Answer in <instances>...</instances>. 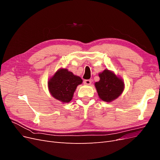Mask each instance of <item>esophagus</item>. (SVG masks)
Masks as SVG:
<instances>
[{
    "instance_id": "1",
    "label": "esophagus",
    "mask_w": 160,
    "mask_h": 160,
    "mask_svg": "<svg viewBox=\"0 0 160 160\" xmlns=\"http://www.w3.org/2000/svg\"><path fill=\"white\" fill-rule=\"evenodd\" d=\"M83 83H84L85 85H89L91 84V80H89V79H88V80H84Z\"/></svg>"
}]
</instances>
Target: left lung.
I'll return each instance as SVG.
<instances>
[{"label":"left lung","mask_w":160,"mask_h":160,"mask_svg":"<svg viewBox=\"0 0 160 160\" xmlns=\"http://www.w3.org/2000/svg\"><path fill=\"white\" fill-rule=\"evenodd\" d=\"M99 81L95 82V86L99 98L105 102H111L118 98L124 90L123 80L115 72L105 69L99 73Z\"/></svg>","instance_id":"left-lung-1"}]
</instances>
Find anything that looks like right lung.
Here are the masks:
<instances>
[{"label": "right lung", "instance_id": "right-lung-1", "mask_svg": "<svg viewBox=\"0 0 160 160\" xmlns=\"http://www.w3.org/2000/svg\"><path fill=\"white\" fill-rule=\"evenodd\" d=\"M82 83L80 77L67 69L61 68L48 81V88L53 98L65 103L72 100L77 87Z\"/></svg>", "mask_w": 160, "mask_h": 160}]
</instances>
